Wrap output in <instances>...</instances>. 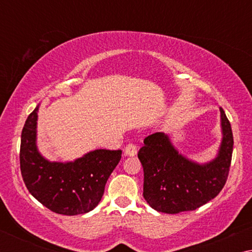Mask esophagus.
Wrapping results in <instances>:
<instances>
[{"label":"esophagus","instance_id":"esophagus-1","mask_svg":"<svg viewBox=\"0 0 252 252\" xmlns=\"http://www.w3.org/2000/svg\"><path fill=\"white\" fill-rule=\"evenodd\" d=\"M136 152H138V147H136L135 144L132 143V142L127 143L126 146V148H125V153H126V156L133 157V156L136 155Z\"/></svg>","mask_w":252,"mask_h":252}]
</instances>
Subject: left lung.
I'll return each instance as SVG.
<instances>
[{
	"mask_svg": "<svg viewBox=\"0 0 252 252\" xmlns=\"http://www.w3.org/2000/svg\"><path fill=\"white\" fill-rule=\"evenodd\" d=\"M220 112L223 138L218 157L209 163L186 159L162 132L144 139L138 152L144 173L143 197L155 210L171 215L195 210L222 190L231 164L233 135L222 108Z\"/></svg>",
	"mask_w": 252,
	"mask_h": 252,
	"instance_id": "8db88e82",
	"label": "left lung"
}]
</instances>
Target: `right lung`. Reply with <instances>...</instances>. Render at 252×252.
Instances as JSON below:
<instances>
[{"label": "right lung", "instance_id": "add662e5", "mask_svg": "<svg viewBox=\"0 0 252 252\" xmlns=\"http://www.w3.org/2000/svg\"><path fill=\"white\" fill-rule=\"evenodd\" d=\"M36 106L21 134L20 168L29 192L51 211L76 216L99 204L110 174L121 159V150H94L74 162H50L36 149Z\"/></svg>", "mask_w": 252, "mask_h": 252}]
</instances>
